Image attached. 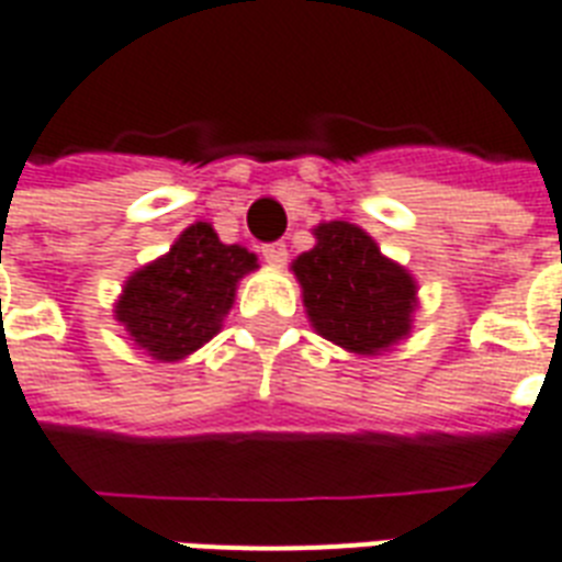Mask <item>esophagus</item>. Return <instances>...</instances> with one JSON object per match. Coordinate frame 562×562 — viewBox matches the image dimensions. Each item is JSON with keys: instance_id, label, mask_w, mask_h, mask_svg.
Masks as SVG:
<instances>
[{"instance_id": "1", "label": "esophagus", "mask_w": 562, "mask_h": 562, "mask_svg": "<svg viewBox=\"0 0 562 562\" xmlns=\"http://www.w3.org/2000/svg\"><path fill=\"white\" fill-rule=\"evenodd\" d=\"M263 260H267L269 267L281 269L286 263V246L284 243H269V246H263Z\"/></svg>"}]
</instances>
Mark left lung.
I'll return each mask as SVG.
<instances>
[{
	"label": "left lung",
	"instance_id": "8db88e82",
	"mask_svg": "<svg viewBox=\"0 0 562 562\" xmlns=\"http://www.w3.org/2000/svg\"><path fill=\"white\" fill-rule=\"evenodd\" d=\"M313 237L316 246L290 267L313 330L363 358L384 355L407 340L419 307L416 278L386 258L360 225L319 222Z\"/></svg>",
	"mask_w": 562,
	"mask_h": 562
}]
</instances>
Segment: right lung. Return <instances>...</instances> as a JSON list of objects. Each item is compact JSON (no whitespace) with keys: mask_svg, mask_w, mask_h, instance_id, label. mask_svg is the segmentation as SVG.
<instances>
[{"mask_svg":"<svg viewBox=\"0 0 562 562\" xmlns=\"http://www.w3.org/2000/svg\"><path fill=\"white\" fill-rule=\"evenodd\" d=\"M255 269V251L222 243L211 222H193L167 255L128 276L114 319L151 360L178 363L220 334L240 278Z\"/></svg>","mask_w":562,"mask_h":562,"instance_id":"right-lung-1","label":"right lung"}]
</instances>
